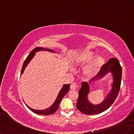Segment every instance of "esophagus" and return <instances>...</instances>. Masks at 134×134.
Returning <instances> with one entry per match:
<instances>
[{
    "label": "esophagus",
    "mask_w": 134,
    "mask_h": 134,
    "mask_svg": "<svg viewBox=\"0 0 134 134\" xmlns=\"http://www.w3.org/2000/svg\"><path fill=\"white\" fill-rule=\"evenodd\" d=\"M71 90H76V89L77 88V85L75 83H73L72 84H71Z\"/></svg>",
    "instance_id": "obj_1"
}]
</instances>
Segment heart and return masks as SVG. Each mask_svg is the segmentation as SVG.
I'll use <instances>...</instances> for the list:
<instances>
[{"mask_svg": "<svg viewBox=\"0 0 134 134\" xmlns=\"http://www.w3.org/2000/svg\"><path fill=\"white\" fill-rule=\"evenodd\" d=\"M95 52L86 49L79 53L75 60L77 65L81 66L90 62L95 56ZM104 63V58L102 55H98L94 58L88 64L83 68V74L86 78L91 79L94 77L99 72Z\"/></svg>", "mask_w": 134, "mask_h": 134, "instance_id": "1", "label": "heart"}]
</instances>
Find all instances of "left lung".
<instances>
[{
    "label": "left lung",
    "mask_w": 134,
    "mask_h": 134,
    "mask_svg": "<svg viewBox=\"0 0 134 134\" xmlns=\"http://www.w3.org/2000/svg\"><path fill=\"white\" fill-rule=\"evenodd\" d=\"M108 73H111L112 78L110 92L100 103L94 105L88 100L87 96L90 89L88 84L101 79ZM121 76L122 68L118 59L115 58L110 59L103 66L96 76L92 78L88 82H82L76 104L77 109L87 115L97 114L107 110L114 102L118 95L120 88Z\"/></svg>",
    "instance_id": "left-lung-1"
}]
</instances>
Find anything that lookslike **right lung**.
Masks as SVG:
<instances>
[{
    "mask_svg": "<svg viewBox=\"0 0 134 134\" xmlns=\"http://www.w3.org/2000/svg\"><path fill=\"white\" fill-rule=\"evenodd\" d=\"M48 51V52H52V53H57L55 51H54L52 49H48V48H43V47H37L35 48H34L33 50L30 53V54H29L28 56L27 57V58H26V59L25 60V61L23 63V67H22L21 71V75L24 73L25 69V68L27 66V64L30 63V62L31 61V60L35 56V55L36 52H38V51ZM70 84H66V85H64L63 86L62 88H61V90H60V91L59 92L58 94L56 99V100L52 104V105L50 107H49L47 109H45L35 110V109H32L30 107H29L25 103V104L26 107L29 109L30 110L32 111L33 113L37 114L43 115H48L50 114H53L54 112L57 110V109H58L59 104H60V103L62 100V99L68 93V92L69 91V90H70Z\"/></svg>",
    "mask_w": 134,
    "mask_h": 134,
    "instance_id": "obj_1",
    "label": "right lung"
}]
</instances>
